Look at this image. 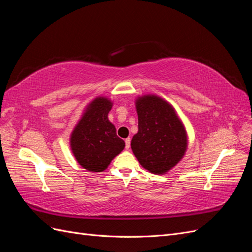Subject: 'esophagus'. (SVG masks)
I'll list each match as a JSON object with an SVG mask.
<instances>
[{"label":"esophagus","instance_id":"34e87169","mask_svg":"<svg viewBox=\"0 0 252 252\" xmlns=\"http://www.w3.org/2000/svg\"><path fill=\"white\" fill-rule=\"evenodd\" d=\"M125 148H126V149L130 148V138H127V139L125 140Z\"/></svg>","mask_w":252,"mask_h":252}]
</instances>
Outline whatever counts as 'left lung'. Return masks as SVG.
I'll return each mask as SVG.
<instances>
[{"mask_svg": "<svg viewBox=\"0 0 252 252\" xmlns=\"http://www.w3.org/2000/svg\"><path fill=\"white\" fill-rule=\"evenodd\" d=\"M139 131L131 140V149L139 163L155 174H164L177 165L188 147L184 124L173 106L156 94L135 100Z\"/></svg>", "mask_w": 252, "mask_h": 252, "instance_id": "1", "label": "left lung"}]
</instances>
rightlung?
I'll return each instance as SVG.
<instances>
[{"mask_svg":"<svg viewBox=\"0 0 252 252\" xmlns=\"http://www.w3.org/2000/svg\"><path fill=\"white\" fill-rule=\"evenodd\" d=\"M112 101L96 96L84 109L70 134V149L77 162L90 172L104 171L112 159L125 148L108 120Z\"/></svg>","mask_w":252,"mask_h":252,"instance_id":"right-lung-1","label":"right lung"}]
</instances>
